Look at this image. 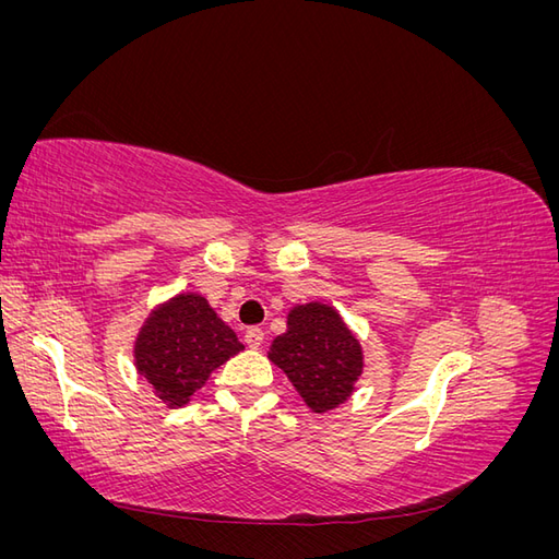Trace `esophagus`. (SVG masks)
Wrapping results in <instances>:
<instances>
[{
	"label": "esophagus",
	"mask_w": 559,
	"mask_h": 559,
	"mask_svg": "<svg viewBox=\"0 0 559 559\" xmlns=\"http://www.w3.org/2000/svg\"><path fill=\"white\" fill-rule=\"evenodd\" d=\"M263 341H265V333H263V329H259V326H251V329H247V331H245V343H247V347H251V349H259V347L263 345Z\"/></svg>",
	"instance_id": "34e87169"
}]
</instances>
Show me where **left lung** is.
Here are the masks:
<instances>
[{"label": "left lung", "mask_w": 559, "mask_h": 559, "mask_svg": "<svg viewBox=\"0 0 559 559\" xmlns=\"http://www.w3.org/2000/svg\"><path fill=\"white\" fill-rule=\"evenodd\" d=\"M270 361L294 382L314 413L335 408L361 373V347L329 306L294 308L286 333L270 347Z\"/></svg>", "instance_id": "left-lung-1"}]
</instances>
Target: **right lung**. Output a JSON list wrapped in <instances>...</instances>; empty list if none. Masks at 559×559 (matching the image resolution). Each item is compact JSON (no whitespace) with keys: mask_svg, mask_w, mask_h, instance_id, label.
<instances>
[{"mask_svg":"<svg viewBox=\"0 0 559 559\" xmlns=\"http://www.w3.org/2000/svg\"><path fill=\"white\" fill-rule=\"evenodd\" d=\"M242 349L238 335L205 298L181 294L148 317L134 345V361L140 376L154 384L156 396L179 408L205 384L214 368Z\"/></svg>","mask_w":559,"mask_h":559,"instance_id":"right-lung-1","label":"right lung"}]
</instances>
